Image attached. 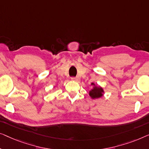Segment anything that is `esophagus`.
<instances>
[{
  "mask_svg": "<svg viewBox=\"0 0 149 149\" xmlns=\"http://www.w3.org/2000/svg\"><path fill=\"white\" fill-rule=\"evenodd\" d=\"M72 80H74L75 81H79L80 80V79H79V77H72Z\"/></svg>",
  "mask_w": 149,
  "mask_h": 149,
  "instance_id": "1",
  "label": "esophagus"
}]
</instances>
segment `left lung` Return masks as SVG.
I'll list each match as a JSON object with an SVG mask.
<instances>
[{"instance_id":"left-lung-1","label":"left lung","mask_w":149,"mask_h":149,"mask_svg":"<svg viewBox=\"0 0 149 149\" xmlns=\"http://www.w3.org/2000/svg\"><path fill=\"white\" fill-rule=\"evenodd\" d=\"M92 85H95L93 83H92ZM102 93H103V90L102 88L95 86L94 88L90 91V96L93 98H99L100 96H102Z\"/></svg>"}]
</instances>
